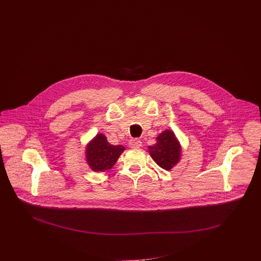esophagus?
<instances>
[{"mask_svg":"<svg viewBox=\"0 0 261 261\" xmlns=\"http://www.w3.org/2000/svg\"><path fill=\"white\" fill-rule=\"evenodd\" d=\"M129 146L130 147H140L141 146V141L139 139H131L129 141Z\"/></svg>","mask_w":261,"mask_h":261,"instance_id":"1","label":"esophagus"}]
</instances>
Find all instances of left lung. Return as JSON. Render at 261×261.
Wrapping results in <instances>:
<instances>
[{"label": "left lung", "instance_id": "8db88e82", "mask_svg": "<svg viewBox=\"0 0 261 261\" xmlns=\"http://www.w3.org/2000/svg\"><path fill=\"white\" fill-rule=\"evenodd\" d=\"M153 160L163 169L170 170L180 160L181 146L171 130H164L156 138V143L148 146Z\"/></svg>", "mask_w": 261, "mask_h": 261}]
</instances>
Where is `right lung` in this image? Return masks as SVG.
<instances>
[{
	"mask_svg": "<svg viewBox=\"0 0 261 261\" xmlns=\"http://www.w3.org/2000/svg\"><path fill=\"white\" fill-rule=\"evenodd\" d=\"M124 151L123 145L110 144L106 136L99 133L86 146V161L93 171L104 172L113 168Z\"/></svg>",
	"mask_w": 261,
	"mask_h": 261,
	"instance_id": "add662e5",
	"label": "right lung"
}]
</instances>
